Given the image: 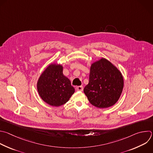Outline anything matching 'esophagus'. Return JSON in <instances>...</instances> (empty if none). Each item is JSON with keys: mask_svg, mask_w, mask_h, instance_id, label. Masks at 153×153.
<instances>
[{"mask_svg": "<svg viewBox=\"0 0 153 153\" xmlns=\"http://www.w3.org/2000/svg\"><path fill=\"white\" fill-rule=\"evenodd\" d=\"M76 91H82L83 89V88L82 86H78L76 87Z\"/></svg>", "mask_w": 153, "mask_h": 153, "instance_id": "1", "label": "esophagus"}]
</instances>
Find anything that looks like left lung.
I'll list each match as a JSON object with an SVG mask.
<instances>
[{
    "mask_svg": "<svg viewBox=\"0 0 153 153\" xmlns=\"http://www.w3.org/2000/svg\"><path fill=\"white\" fill-rule=\"evenodd\" d=\"M123 88L121 71L109 61L101 58L91 65L89 83L83 91L91 105L104 109L117 102Z\"/></svg>",
    "mask_w": 153,
    "mask_h": 153,
    "instance_id": "obj_1",
    "label": "left lung"
}]
</instances>
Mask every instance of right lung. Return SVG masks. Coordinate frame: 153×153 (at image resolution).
Returning <instances> with one entry per match:
<instances>
[{"label": "right lung", "instance_id": "obj_1", "mask_svg": "<svg viewBox=\"0 0 153 153\" xmlns=\"http://www.w3.org/2000/svg\"><path fill=\"white\" fill-rule=\"evenodd\" d=\"M36 88L44 102L55 107L65 104L75 92L70 80L63 74V66L55 62L49 64L41 74Z\"/></svg>", "mask_w": 153, "mask_h": 153}]
</instances>
